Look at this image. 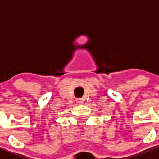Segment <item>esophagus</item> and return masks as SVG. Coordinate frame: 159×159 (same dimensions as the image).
<instances>
[{
  "label": "esophagus",
  "instance_id": "1",
  "mask_svg": "<svg viewBox=\"0 0 159 159\" xmlns=\"http://www.w3.org/2000/svg\"><path fill=\"white\" fill-rule=\"evenodd\" d=\"M76 103L78 104H84V99H81V98H79V99H76Z\"/></svg>",
  "mask_w": 159,
  "mask_h": 159
}]
</instances>
